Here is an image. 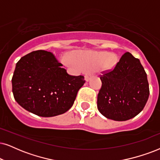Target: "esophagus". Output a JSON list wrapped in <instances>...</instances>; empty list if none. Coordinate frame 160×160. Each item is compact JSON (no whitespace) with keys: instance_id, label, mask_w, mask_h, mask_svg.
<instances>
[{"instance_id":"esophagus-1","label":"esophagus","mask_w":160,"mask_h":160,"mask_svg":"<svg viewBox=\"0 0 160 160\" xmlns=\"http://www.w3.org/2000/svg\"><path fill=\"white\" fill-rule=\"evenodd\" d=\"M91 78H92V74H86V75H85V80H86V82L89 81Z\"/></svg>"}]
</instances>
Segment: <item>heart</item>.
I'll list each match as a JSON object with an SVG mask.
<instances>
[{
	"instance_id": "b5f03b06",
	"label": "heart",
	"mask_w": 160,
	"mask_h": 160,
	"mask_svg": "<svg viewBox=\"0 0 160 160\" xmlns=\"http://www.w3.org/2000/svg\"><path fill=\"white\" fill-rule=\"evenodd\" d=\"M118 60L116 54L108 52H80L74 57L76 65L86 72L113 69Z\"/></svg>"
}]
</instances>
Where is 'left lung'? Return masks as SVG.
<instances>
[{
  "label": "left lung",
  "instance_id": "8db88e82",
  "mask_svg": "<svg viewBox=\"0 0 160 160\" xmlns=\"http://www.w3.org/2000/svg\"><path fill=\"white\" fill-rule=\"evenodd\" d=\"M100 80L97 103L104 117L125 121L142 112L149 97V85L139 59L125 52L114 69L104 73Z\"/></svg>",
  "mask_w": 160,
  "mask_h": 160
}]
</instances>
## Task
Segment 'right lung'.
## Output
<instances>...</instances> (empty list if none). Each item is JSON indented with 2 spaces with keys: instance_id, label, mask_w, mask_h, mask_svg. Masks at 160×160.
I'll use <instances>...</instances> for the list:
<instances>
[{
  "instance_id": "right-lung-1",
  "label": "right lung",
  "mask_w": 160,
  "mask_h": 160,
  "mask_svg": "<svg viewBox=\"0 0 160 160\" xmlns=\"http://www.w3.org/2000/svg\"><path fill=\"white\" fill-rule=\"evenodd\" d=\"M62 66L51 52L44 50L21 58L12 79L16 102L28 112L43 117L67 112L85 80L82 75H70Z\"/></svg>"
}]
</instances>
